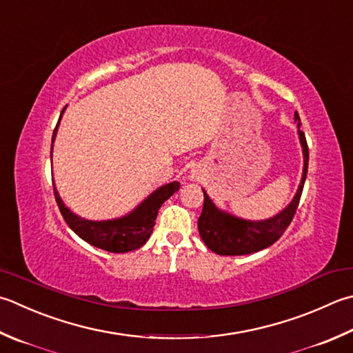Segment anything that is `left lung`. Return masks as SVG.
Instances as JSON below:
<instances>
[{
  "label": "left lung",
  "instance_id": "8db88e82",
  "mask_svg": "<svg viewBox=\"0 0 353 353\" xmlns=\"http://www.w3.org/2000/svg\"><path fill=\"white\" fill-rule=\"evenodd\" d=\"M295 121L296 125H299V136L303 147L305 167H303L301 182L299 185V190H296V194L292 199V202L281 212H279L277 216L266 220H260V222L239 219L236 216H232V214H228L222 210H219L203 190V210L197 220V228L200 237H202L205 245L208 246L212 252H216L219 255H246L261 251L265 250V248L274 245L275 241L283 236L286 228L291 225L296 208H299L309 163V148L306 136L300 130L301 122L296 112Z\"/></svg>",
  "mask_w": 353,
  "mask_h": 353
}]
</instances>
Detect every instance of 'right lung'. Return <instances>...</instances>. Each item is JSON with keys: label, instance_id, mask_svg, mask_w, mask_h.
<instances>
[{"label": "right lung", "instance_id": "add662e5", "mask_svg": "<svg viewBox=\"0 0 353 353\" xmlns=\"http://www.w3.org/2000/svg\"><path fill=\"white\" fill-rule=\"evenodd\" d=\"M65 107L62 108L61 116L64 113ZM59 116V121H61ZM58 121V125H59ZM58 125L54 127L53 137H52V150L54 136H57ZM181 188L179 182H171L157 188L154 192L143 200V202L137 206L136 210L130 214L119 219L113 220H102V222H93V220H85L67 208L62 202L57 188L53 186L54 199L59 206V211L64 217L65 223L72 228V230L78 234V236L85 240L87 243L93 245L96 248H101L103 251L108 252H130L134 250H139L141 246L147 243L151 232H153V226L156 223V217L159 208H161L165 200L170 199L174 192Z\"/></svg>", "mask_w": 353, "mask_h": 353}]
</instances>
